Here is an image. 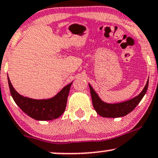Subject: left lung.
Listing matches in <instances>:
<instances>
[{"mask_svg":"<svg viewBox=\"0 0 158 158\" xmlns=\"http://www.w3.org/2000/svg\"><path fill=\"white\" fill-rule=\"evenodd\" d=\"M149 86V79L147 82L138 96L132 98V99L126 101V102H121L116 104H108L102 101L94 90L91 85L89 84L90 90V95L92 98L93 106L95 110L98 115L104 118H118L123 117L127 115L133 110L136 106L140 103L142 98L146 94Z\"/></svg>","mask_w":158,"mask_h":158,"instance_id":"1","label":"left lung"}]
</instances>
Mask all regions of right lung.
I'll use <instances>...</instances> for the list:
<instances>
[{"label": "right lung", "instance_id": "1", "mask_svg": "<svg viewBox=\"0 0 158 158\" xmlns=\"http://www.w3.org/2000/svg\"><path fill=\"white\" fill-rule=\"evenodd\" d=\"M8 83L13 99L25 113L35 120L50 121L57 118L64 113L70 88L73 82L66 85L56 96L48 99H34L24 97L15 90L9 77Z\"/></svg>", "mask_w": 158, "mask_h": 158}]
</instances>
